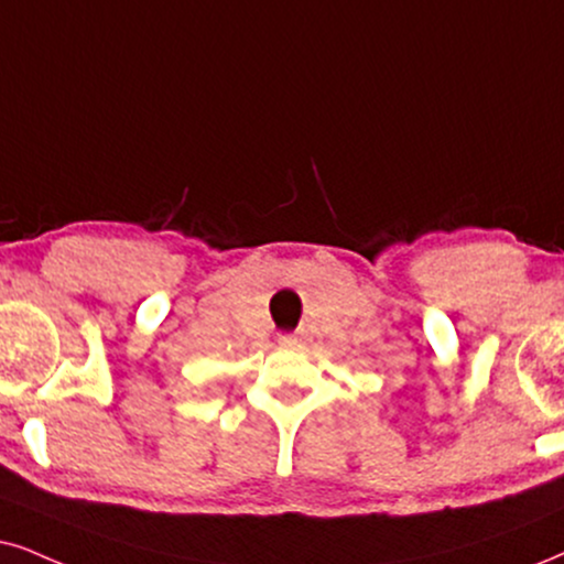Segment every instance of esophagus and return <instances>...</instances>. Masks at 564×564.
<instances>
[{
	"mask_svg": "<svg viewBox=\"0 0 564 564\" xmlns=\"http://www.w3.org/2000/svg\"><path fill=\"white\" fill-rule=\"evenodd\" d=\"M291 338H294V335H289V333L281 335V340H291Z\"/></svg>",
	"mask_w": 564,
	"mask_h": 564,
	"instance_id": "obj_1",
	"label": "esophagus"
}]
</instances>
